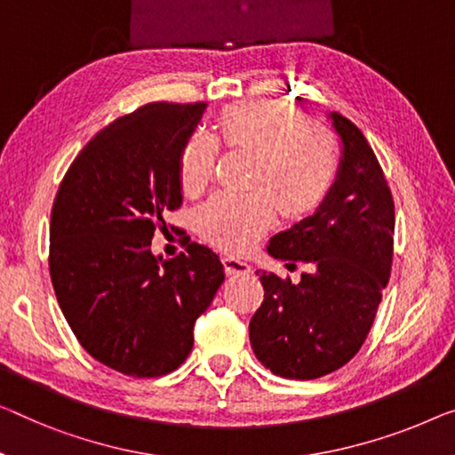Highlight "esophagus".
Segmentation results:
<instances>
[{
    "mask_svg": "<svg viewBox=\"0 0 455 455\" xmlns=\"http://www.w3.org/2000/svg\"><path fill=\"white\" fill-rule=\"evenodd\" d=\"M222 263H225V271L227 275H239V274H249L251 271V266L247 261L243 259H236V257H225L222 259Z\"/></svg>",
    "mask_w": 455,
    "mask_h": 455,
    "instance_id": "1",
    "label": "esophagus"
}]
</instances>
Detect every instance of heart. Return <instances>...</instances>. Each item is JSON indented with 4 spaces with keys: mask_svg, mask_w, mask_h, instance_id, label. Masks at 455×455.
I'll return each instance as SVG.
<instances>
[{
    "mask_svg": "<svg viewBox=\"0 0 455 455\" xmlns=\"http://www.w3.org/2000/svg\"><path fill=\"white\" fill-rule=\"evenodd\" d=\"M222 145L253 153L249 194H216L198 210V228L210 243L247 251L274 225L275 204L286 216H302L324 198L337 173V142L323 124L307 122L294 106L277 100L239 101L222 110ZM194 132L180 153V184L196 194L212 178L219 142ZM272 195L269 196L268 194Z\"/></svg>",
    "mask_w": 455,
    "mask_h": 455,
    "instance_id": "b5f03b06",
    "label": "heart"
}]
</instances>
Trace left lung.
<instances>
[{
  "mask_svg": "<svg viewBox=\"0 0 455 455\" xmlns=\"http://www.w3.org/2000/svg\"><path fill=\"white\" fill-rule=\"evenodd\" d=\"M341 159L315 214L269 239L275 259L308 263L300 282L257 271L263 302L249 323L255 357L288 379L327 376L349 362L378 313L395 249V202L362 131L331 112Z\"/></svg>",
  "mask_w": 455,
  "mask_h": 455,
  "instance_id": "8db88e82",
  "label": "left lung"
}]
</instances>
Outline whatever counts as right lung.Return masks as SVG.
<instances>
[{
    "label": "right lung",
    "mask_w": 455,
    "mask_h": 455,
    "mask_svg": "<svg viewBox=\"0 0 455 455\" xmlns=\"http://www.w3.org/2000/svg\"><path fill=\"white\" fill-rule=\"evenodd\" d=\"M206 104L155 101L114 120L71 163L51 212V280L77 341L134 378L178 370L194 323L225 282L200 243L151 253L163 214L181 206L180 153Z\"/></svg>",
    "instance_id": "right-lung-1"
}]
</instances>
